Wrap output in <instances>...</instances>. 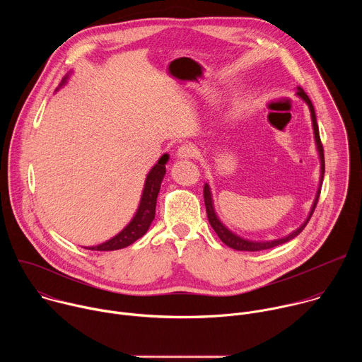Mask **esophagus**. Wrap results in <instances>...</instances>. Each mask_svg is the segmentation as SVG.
I'll return each mask as SVG.
<instances>
[{
    "label": "esophagus",
    "mask_w": 362,
    "mask_h": 362,
    "mask_svg": "<svg viewBox=\"0 0 362 362\" xmlns=\"http://www.w3.org/2000/svg\"><path fill=\"white\" fill-rule=\"evenodd\" d=\"M197 154V148L193 144H183L177 148V158L180 159H192Z\"/></svg>",
    "instance_id": "obj_1"
}]
</instances>
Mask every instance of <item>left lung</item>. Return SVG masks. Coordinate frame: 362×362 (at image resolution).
Segmentation results:
<instances>
[{
    "mask_svg": "<svg viewBox=\"0 0 362 362\" xmlns=\"http://www.w3.org/2000/svg\"><path fill=\"white\" fill-rule=\"evenodd\" d=\"M309 107V112H311V119H313V127H314V134H315V143H317V148H318V154H320V160H321V177H320V187H318V192H317V196H315V200H314V204L311 208V212H309V216L306 218V221L296 229L293 230L291 235L285 236V238H281V239H275V240H269V242H256V240H247V239H243L240 236H238L236 233H233L232 230H229L218 218L216 212H215V208H214V200H212V193H211V187L208 183H204V187H203V197H204V206H206V214H208V219H209V223L211 226L214 228V230L216 232V235L219 236V239L228 245L229 247L232 249H236V250H246V252H256V250H265V249H271V247H275L278 245H282L291 239H293L295 236H298L303 228L306 226V223L309 222V219H311L315 208H317V203H318V199H320V194H321V186H322V180H324V173H325V160H324V147H322V143H321V137H320V129H318V123H317V116H315V110H314V106H313V101L309 100V97L306 95V93L298 87V93H296Z\"/></svg>",
    "mask_w": 362,
    "mask_h": 362,
    "instance_id": "8db88e82",
    "label": "left lung"
}]
</instances>
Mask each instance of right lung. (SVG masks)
<instances>
[{
    "label": "right lung",
    "instance_id": "obj_1",
    "mask_svg": "<svg viewBox=\"0 0 362 362\" xmlns=\"http://www.w3.org/2000/svg\"><path fill=\"white\" fill-rule=\"evenodd\" d=\"M67 78H69V76H66L63 78L60 86L66 84ZM168 160H169V154H163V156L159 159V162L150 169V172L146 177V182H144V187H143V193H141L137 212L133 216V219L130 221V223L120 233H117L115 238L109 239L107 242L100 243L97 246H90L86 249H90V250L123 249V247L132 245L133 242H136L139 238H141L148 230V226L154 219V214H156V200H158V194L160 192L162 180L166 175Z\"/></svg>",
    "mask_w": 362,
    "mask_h": 362
}]
</instances>
